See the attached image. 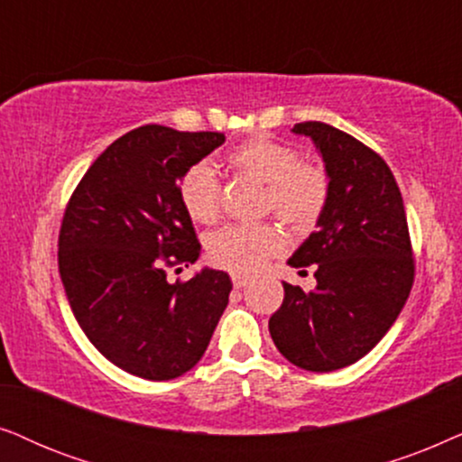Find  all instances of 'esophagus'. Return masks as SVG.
<instances>
[{
    "label": "esophagus",
    "mask_w": 462,
    "mask_h": 462,
    "mask_svg": "<svg viewBox=\"0 0 462 462\" xmlns=\"http://www.w3.org/2000/svg\"><path fill=\"white\" fill-rule=\"evenodd\" d=\"M249 279L247 276H241V274H232V285H235V289H243L245 285H247Z\"/></svg>",
    "instance_id": "1"
}]
</instances>
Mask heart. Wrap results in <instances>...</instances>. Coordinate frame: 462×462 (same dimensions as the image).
<instances>
[{"instance_id":"b5f03b06","label":"heart","mask_w":462,"mask_h":462,"mask_svg":"<svg viewBox=\"0 0 462 462\" xmlns=\"http://www.w3.org/2000/svg\"><path fill=\"white\" fill-rule=\"evenodd\" d=\"M295 147L266 137L247 139L226 153L235 173L263 183V211H273L293 232H309L319 224L329 202V175L321 164L298 160ZM183 211L196 224L219 217L221 186L205 162L183 171L177 183ZM285 245L276 224L226 226L207 238V257L230 273H254Z\"/></svg>"}]
</instances>
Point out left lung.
Returning <instances> with one entry per match:
<instances>
[{"label":"left lung","instance_id":"1","mask_svg":"<svg viewBox=\"0 0 462 462\" xmlns=\"http://www.w3.org/2000/svg\"><path fill=\"white\" fill-rule=\"evenodd\" d=\"M293 133L315 141L331 189L317 230L289 257V266L315 268L317 287L282 282L268 329L293 365L334 372L365 356L395 323L414 282V254L389 164L325 122H300Z\"/></svg>","mask_w":462,"mask_h":462}]
</instances>
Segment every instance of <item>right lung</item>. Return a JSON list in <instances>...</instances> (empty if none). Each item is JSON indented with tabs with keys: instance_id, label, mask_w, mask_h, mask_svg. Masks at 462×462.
<instances>
[{
	"instance_id": "right-lung-1",
	"label": "right lung",
	"mask_w": 462,
	"mask_h": 462,
	"mask_svg": "<svg viewBox=\"0 0 462 462\" xmlns=\"http://www.w3.org/2000/svg\"><path fill=\"white\" fill-rule=\"evenodd\" d=\"M224 141V133L139 126L90 164L67 202L59 273L73 317L98 353L133 376L171 380L192 370L227 306L232 281L221 270L167 279V268L200 255L177 183Z\"/></svg>"
}]
</instances>
